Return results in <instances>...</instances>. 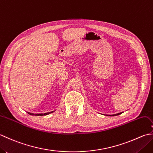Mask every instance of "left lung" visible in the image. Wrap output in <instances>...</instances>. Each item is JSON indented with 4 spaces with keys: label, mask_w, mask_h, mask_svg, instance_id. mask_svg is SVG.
Segmentation results:
<instances>
[{
    "label": "left lung",
    "mask_w": 153,
    "mask_h": 153,
    "mask_svg": "<svg viewBox=\"0 0 153 153\" xmlns=\"http://www.w3.org/2000/svg\"><path fill=\"white\" fill-rule=\"evenodd\" d=\"M122 112H120V113H118V114H114V115H110V116H117V115H119V114H121Z\"/></svg>",
    "instance_id": "8db88e82"
}]
</instances>
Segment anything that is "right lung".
Segmentation results:
<instances>
[{
	"label": "right lung",
	"instance_id": "add662e5",
	"mask_svg": "<svg viewBox=\"0 0 153 153\" xmlns=\"http://www.w3.org/2000/svg\"><path fill=\"white\" fill-rule=\"evenodd\" d=\"M53 112H47V113H44V114H33V113H30V112H27L30 115H33V116H45V115H47V114H49Z\"/></svg>",
	"mask_w": 153,
	"mask_h": 153
}]
</instances>
